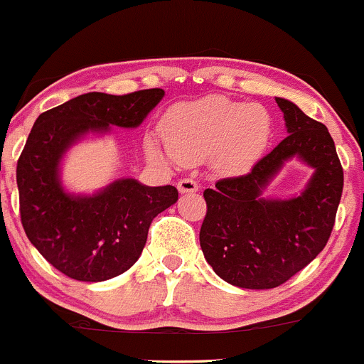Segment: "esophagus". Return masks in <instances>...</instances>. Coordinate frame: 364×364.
<instances>
[{
  "instance_id": "obj_1",
  "label": "esophagus",
  "mask_w": 364,
  "mask_h": 364,
  "mask_svg": "<svg viewBox=\"0 0 364 364\" xmlns=\"http://www.w3.org/2000/svg\"><path fill=\"white\" fill-rule=\"evenodd\" d=\"M177 189H178V193H182V194L196 193L198 183H196V181H193V178H182V181H178V183H177Z\"/></svg>"
}]
</instances>
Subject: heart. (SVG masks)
Returning a JSON list of instances; mask_svg holds the SVG:
<instances>
[{
    "mask_svg": "<svg viewBox=\"0 0 364 364\" xmlns=\"http://www.w3.org/2000/svg\"><path fill=\"white\" fill-rule=\"evenodd\" d=\"M163 134L178 163L194 164L213 156L224 170L243 171L264 152L272 117L259 105L207 96L171 108L164 117Z\"/></svg>",
    "mask_w": 364,
    "mask_h": 364,
    "instance_id": "1",
    "label": "heart"
}]
</instances>
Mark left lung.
<instances>
[{"label":"left lung","mask_w":364,"mask_h":364,"mask_svg":"<svg viewBox=\"0 0 364 364\" xmlns=\"http://www.w3.org/2000/svg\"><path fill=\"white\" fill-rule=\"evenodd\" d=\"M287 136L250 173L205 189L207 215L200 245L213 272L243 289H273L289 280L328 243L343 189V170L328 127L289 100L275 98ZM298 156L314 170L299 197L264 198L267 183Z\"/></svg>","instance_id":"obj_1"}]
</instances>
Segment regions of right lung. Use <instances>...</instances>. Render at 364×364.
Listing matches in <instances>:
<instances>
[{"label": "right lung", "instance_id": "right-lung-1", "mask_svg": "<svg viewBox=\"0 0 364 364\" xmlns=\"http://www.w3.org/2000/svg\"><path fill=\"white\" fill-rule=\"evenodd\" d=\"M163 96V89L87 92L36 119L17 163L21 220L29 242L70 279L103 282L127 272L152 219L178 200V191L119 178L95 194H73L63 187V157L87 134L138 127Z\"/></svg>", "mask_w": 364, "mask_h": 364}]
</instances>
